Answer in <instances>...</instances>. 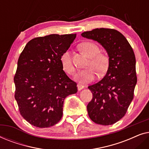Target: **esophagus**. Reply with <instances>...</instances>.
Listing matches in <instances>:
<instances>
[{
	"label": "esophagus",
	"mask_w": 149,
	"mask_h": 149,
	"mask_svg": "<svg viewBox=\"0 0 149 149\" xmlns=\"http://www.w3.org/2000/svg\"><path fill=\"white\" fill-rule=\"evenodd\" d=\"M77 88H78V90H81V89L84 88V86L81 84H78L77 85Z\"/></svg>",
	"instance_id": "obj_1"
}]
</instances>
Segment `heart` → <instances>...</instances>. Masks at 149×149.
Listing matches in <instances>:
<instances>
[{"label":"heart","instance_id":"obj_1","mask_svg":"<svg viewBox=\"0 0 149 149\" xmlns=\"http://www.w3.org/2000/svg\"><path fill=\"white\" fill-rule=\"evenodd\" d=\"M81 48L90 58L87 66L90 68L81 70L76 78L81 83H90L94 80L95 72L100 74L105 72L109 64V58L107 54L100 53V48L93 42H84L81 44ZM60 62L62 68L68 75H74L75 67L72 62V56L69 51H66L61 55Z\"/></svg>","mask_w":149,"mask_h":149}]
</instances>
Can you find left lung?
Wrapping results in <instances>:
<instances>
[{
  "label": "left lung",
  "mask_w": 149,
  "mask_h": 149,
  "mask_svg": "<svg viewBox=\"0 0 149 149\" xmlns=\"http://www.w3.org/2000/svg\"><path fill=\"white\" fill-rule=\"evenodd\" d=\"M81 35L100 42L109 54L105 77L88 86L93 97L87 109L94 123L112 125L124 117L134 98L137 83L135 54L125 36L115 29L95 28Z\"/></svg>",
  "instance_id": "obj_1"
}]
</instances>
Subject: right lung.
I'll use <instances>...</instances> for the list:
<instances>
[{"mask_svg": "<svg viewBox=\"0 0 149 149\" xmlns=\"http://www.w3.org/2000/svg\"><path fill=\"white\" fill-rule=\"evenodd\" d=\"M76 34H49L26 44L14 77L15 99L24 119L35 127H49L63 115L64 100L77 92V83L63 70L60 57Z\"/></svg>", "mask_w": 149, "mask_h": 149, "instance_id": "right-lung-1", "label": "right lung"}]
</instances>
